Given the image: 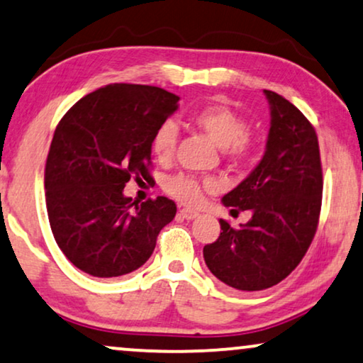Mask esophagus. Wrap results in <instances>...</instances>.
<instances>
[{
	"instance_id": "1",
	"label": "esophagus",
	"mask_w": 363,
	"mask_h": 363,
	"mask_svg": "<svg viewBox=\"0 0 363 363\" xmlns=\"http://www.w3.org/2000/svg\"><path fill=\"white\" fill-rule=\"evenodd\" d=\"M179 217H182L184 220H194V218L199 217V213L196 211H189V208H181Z\"/></svg>"
}]
</instances>
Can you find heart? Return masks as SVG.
<instances>
[{
    "mask_svg": "<svg viewBox=\"0 0 363 363\" xmlns=\"http://www.w3.org/2000/svg\"><path fill=\"white\" fill-rule=\"evenodd\" d=\"M191 123L206 133L211 140L223 147L230 161H243L252 150V140L247 133V121L230 106L207 104L191 113ZM179 131L172 121L157 126L151 138V151L160 162H169L174 157ZM166 192L187 206H194L202 197V184L191 174L172 176L164 184Z\"/></svg>",
    "mask_w": 363,
    "mask_h": 363,
    "instance_id": "obj_1",
    "label": "heart"
}]
</instances>
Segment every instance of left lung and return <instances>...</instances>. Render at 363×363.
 <instances>
[{
	"mask_svg": "<svg viewBox=\"0 0 363 363\" xmlns=\"http://www.w3.org/2000/svg\"><path fill=\"white\" fill-rule=\"evenodd\" d=\"M272 125L258 166L225 194L223 206L250 211L233 228L220 218V237L203 247L207 268L240 291H262L301 263L318 230L323 202V166L314 126L296 106L264 90Z\"/></svg>",
	"mask_w": 363,
	"mask_h": 363,
	"instance_id": "obj_1",
	"label": "left lung"
}]
</instances>
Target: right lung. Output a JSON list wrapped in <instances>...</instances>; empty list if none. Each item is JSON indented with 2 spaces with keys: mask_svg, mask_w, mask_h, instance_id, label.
Wrapping results in <instances>:
<instances>
[{
  "mask_svg": "<svg viewBox=\"0 0 363 363\" xmlns=\"http://www.w3.org/2000/svg\"><path fill=\"white\" fill-rule=\"evenodd\" d=\"M160 86L113 84L80 99L54 131L45 161L50 230L74 267L96 278L143 267L176 216L167 197L138 203L126 182L151 181V138L177 110Z\"/></svg>",
  "mask_w": 363,
  "mask_h": 363,
  "instance_id": "right-lung-1",
  "label": "right lung"
}]
</instances>
